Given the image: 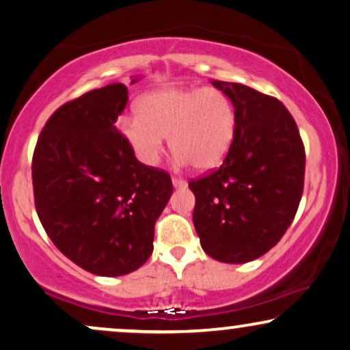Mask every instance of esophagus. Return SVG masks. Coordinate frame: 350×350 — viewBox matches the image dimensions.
Listing matches in <instances>:
<instances>
[{"mask_svg":"<svg viewBox=\"0 0 350 350\" xmlns=\"http://www.w3.org/2000/svg\"><path fill=\"white\" fill-rule=\"evenodd\" d=\"M172 183H174V186L175 188H186V180H183V178H176V176H174V178H172Z\"/></svg>","mask_w":350,"mask_h":350,"instance_id":"34e87169","label":"esophagus"}]
</instances>
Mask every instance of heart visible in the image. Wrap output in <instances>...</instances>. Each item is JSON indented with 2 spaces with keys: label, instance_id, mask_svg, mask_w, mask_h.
I'll list each match as a JSON object with an SVG mask.
<instances>
[{
  "label": "heart",
  "instance_id": "obj_1",
  "mask_svg": "<svg viewBox=\"0 0 350 350\" xmlns=\"http://www.w3.org/2000/svg\"><path fill=\"white\" fill-rule=\"evenodd\" d=\"M236 109L231 98L213 88H167L137 102V116L119 119V133L133 156L148 167L159 162L165 138L175 159L198 170L218 167L236 138Z\"/></svg>",
  "mask_w": 350,
  "mask_h": 350
}]
</instances>
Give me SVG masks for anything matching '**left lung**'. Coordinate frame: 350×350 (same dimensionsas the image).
<instances>
[{
	"mask_svg": "<svg viewBox=\"0 0 350 350\" xmlns=\"http://www.w3.org/2000/svg\"><path fill=\"white\" fill-rule=\"evenodd\" d=\"M236 109V138L218 170L193 180V221L204 252L242 265L280 241L304 186L306 154L284 105L248 85L212 81Z\"/></svg>",
	"mask_w": 350,
	"mask_h": 350,
	"instance_id": "obj_1",
	"label": "left lung"
}]
</instances>
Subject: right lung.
<instances>
[{
  "instance_id": "1",
  "label": "right lung",
  "mask_w": 350,
  "mask_h": 350,
  "mask_svg": "<svg viewBox=\"0 0 350 350\" xmlns=\"http://www.w3.org/2000/svg\"><path fill=\"white\" fill-rule=\"evenodd\" d=\"M127 94L114 83L62 105L33 152L42 228L75 265L102 277L145 265L156 219L174 193L170 175L142 164L118 132Z\"/></svg>"
}]
</instances>
